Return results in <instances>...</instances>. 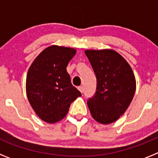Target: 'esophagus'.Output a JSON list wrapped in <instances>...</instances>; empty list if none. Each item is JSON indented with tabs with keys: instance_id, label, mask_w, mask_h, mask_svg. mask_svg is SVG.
Returning a JSON list of instances; mask_svg holds the SVG:
<instances>
[{
	"instance_id": "esophagus-1",
	"label": "esophagus",
	"mask_w": 158,
	"mask_h": 158,
	"mask_svg": "<svg viewBox=\"0 0 158 158\" xmlns=\"http://www.w3.org/2000/svg\"><path fill=\"white\" fill-rule=\"evenodd\" d=\"M78 90H79V91H80L81 93H83V90H84L83 86H79V87H78Z\"/></svg>"
}]
</instances>
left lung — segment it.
<instances>
[{"mask_svg": "<svg viewBox=\"0 0 158 158\" xmlns=\"http://www.w3.org/2000/svg\"><path fill=\"white\" fill-rule=\"evenodd\" d=\"M96 77V93L87 101L93 118L102 124L115 122L129 107L136 89L131 65L116 51H85Z\"/></svg>", "mask_w": 158, "mask_h": 158, "instance_id": "left-lung-1", "label": "left lung"}]
</instances>
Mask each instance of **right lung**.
I'll use <instances>...</instances> for the list:
<instances>
[{
	"label": "right lung",
	"instance_id": "obj_1",
	"mask_svg": "<svg viewBox=\"0 0 158 158\" xmlns=\"http://www.w3.org/2000/svg\"><path fill=\"white\" fill-rule=\"evenodd\" d=\"M77 51L53 45L40 53L28 69L26 93L31 106L42 120L54 123L64 118L81 93L71 84L66 66Z\"/></svg>",
	"mask_w": 158,
	"mask_h": 158
}]
</instances>
